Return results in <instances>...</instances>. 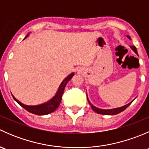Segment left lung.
I'll return each instance as SVG.
<instances>
[{
	"label": "left lung",
	"instance_id": "1",
	"mask_svg": "<svg viewBox=\"0 0 149 149\" xmlns=\"http://www.w3.org/2000/svg\"><path fill=\"white\" fill-rule=\"evenodd\" d=\"M127 37L130 40V37H129V36H127ZM130 47H131V49H133V50L134 51V52L138 55V52H137V49H136V47L130 46ZM87 100H88L90 106L91 107V108H92V109L94 111V112H96L97 113H98V114H100V115H117V114L120 113L121 112L124 111L125 109L126 108H127V107L130 104L133 102V101H132L131 102H130L129 104H127L125 105V106L121 107H119V108H115V109H99V108L94 107L92 104L90 102L89 100H88V97H87Z\"/></svg>",
	"mask_w": 149,
	"mask_h": 149
}]
</instances>
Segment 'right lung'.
Listing matches in <instances>:
<instances>
[{"instance_id": "1", "label": "right lung", "mask_w": 149, "mask_h": 149, "mask_svg": "<svg viewBox=\"0 0 149 149\" xmlns=\"http://www.w3.org/2000/svg\"><path fill=\"white\" fill-rule=\"evenodd\" d=\"M28 35L29 34H27V35L25 37L24 39H26V37H28ZM73 75H74V73H72L71 74L69 75L68 77H66L65 79L63 81L62 83H61L59 88H58V92L55 94V97H54L52 100H49V102H47L45 104H42L37 105V106H28V105H25L24 104L21 103L20 102L18 101L13 96V97L16 102L19 104H20L22 107L24 108V109H26V110H27L28 112L37 115H47V114H49L51 113V112H54V111L59 107L61 100H62L63 94L64 89H65L66 84H67L68 82L72 79Z\"/></svg>"}]
</instances>
